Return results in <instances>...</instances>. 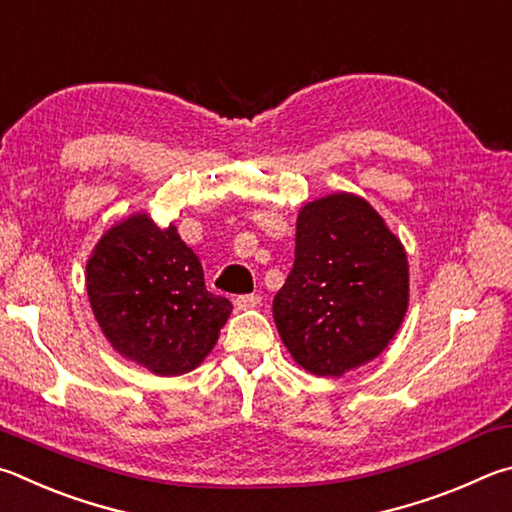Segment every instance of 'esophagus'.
<instances>
[{
    "label": "esophagus",
    "instance_id": "34e87169",
    "mask_svg": "<svg viewBox=\"0 0 512 512\" xmlns=\"http://www.w3.org/2000/svg\"><path fill=\"white\" fill-rule=\"evenodd\" d=\"M258 303H261V297H258V294H240V297L233 299V306H236V310L256 308Z\"/></svg>",
    "mask_w": 512,
    "mask_h": 512
}]
</instances>
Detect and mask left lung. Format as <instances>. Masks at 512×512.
Returning a JSON list of instances; mask_svg holds the SVG:
<instances>
[{"label": "left lung", "mask_w": 512, "mask_h": 512, "mask_svg": "<svg viewBox=\"0 0 512 512\" xmlns=\"http://www.w3.org/2000/svg\"><path fill=\"white\" fill-rule=\"evenodd\" d=\"M294 267L274 297V321L294 362L339 378L378 357L409 306L402 242L360 195L301 206Z\"/></svg>", "instance_id": "8db88e82"}]
</instances>
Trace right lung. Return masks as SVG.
Masks as SVG:
<instances>
[{
  "mask_svg": "<svg viewBox=\"0 0 512 512\" xmlns=\"http://www.w3.org/2000/svg\"><path fill=\"white\" fill-rule=\"evenodd\" d=\"M87 297L116 353L155 375H182L204 362L233 306L204 285L200 258L148 213L114 224L87 261Z\"/></svg>",
  "mask_w": 512,
  "mask_h": 512,
  "instance_id": "obj_1",
  "label": "right lung"
}]
</instances>
